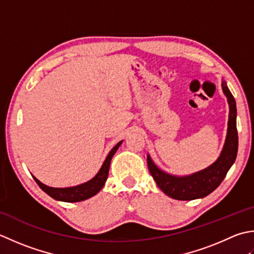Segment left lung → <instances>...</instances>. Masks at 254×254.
Listing matches in <instances>:
<instances>
[{
  "instance_id": "obj_1",
  "label": "left lung",
  "mask_w": 254,
  "mask_h": 254,
  "mask_svg": "<svg viewBox=\"0 0 254 254\" xmlns=\"http://www.w3.org/2000/svg\"><path fill=\"white\" fill-rule=\"evenodd\" d=\"M221 87L229 104L228 129H227L224 148L221 150L219 158L213 164L190 175L177 177V175L169 174L160 170L149 154L147 156L148 168L153 180L156 181L159 189L171 198L178 200H192L205 197L218 188L235 162L238 152L236 101L225 81L221 82Z\"/></svg>"
}]
</instances>
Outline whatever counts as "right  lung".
Here are the masks:
<instances>
[{
  "label": "right lung",
  "mask_w": 254,
  "mask_h": 254,
  "mask_svg": "<svg viewBox=\"0 0 254 254\" xmlns=\"http://www.w3.org/2000/svg\"><path fill=\"white\" fill-rule=\"evenodd\" d=\"M122 142L123 140L118 142L116 146L111 150L97 174L92 180L87 181L85 183H82L76 186H71V188H51V186L41 183L40 181L36 179L35 177L33 178L36 181V183L39 185V188L54 199L66 201V203H75V201L85 200L92 197V196L96 195L103 189V186H104L108 177V171H110L112 158L117 151V149L120 148Z\"/></svg>",
  "instance_id": "right-lung-1"
}]
</instances>
